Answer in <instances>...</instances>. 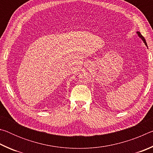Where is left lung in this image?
<instances>
[{
	"mask_svg": "<svg viewBox=\"0 0 153 153\" xmlns=\"http://www.w3.org/2000/svg\"><path fill=\"white\" fill-rule=\"evenodd\" d=\"M136 33H137V34H138V37H139V38H141V39H142V41H143V42L144 43V45L146 46V47H147V48H148V46H147V44H146V40H145V39H144V38L143 37V36H142V34H141V33H140L139 32H136Z\"/></svg>",
	"mask_w": 153,
	"mask_h": 153,
	"instance_id": "8db88e82",
	"label": "left lung"
}]
</instances>
